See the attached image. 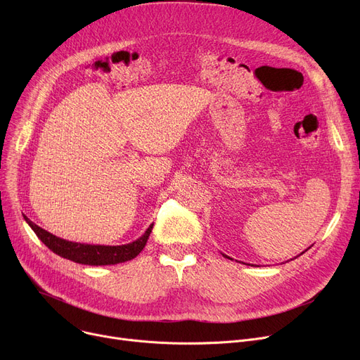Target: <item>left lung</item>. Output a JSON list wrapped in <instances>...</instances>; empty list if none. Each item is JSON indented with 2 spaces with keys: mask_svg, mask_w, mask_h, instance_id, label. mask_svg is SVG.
Masks as SVG:
<instances>
[{
  "mask_svg": "<svg viewBox=\"0 0 360 360\" xmlns=\"http://www.w3.org/2000/svg\"><path fill=\"white\" fill-rule=\"evenodd\" d=\"M304 252H305V251H304ZM304 252H302V254H304ZM223 255H224V254H223ZM224 257H226V258H229L228 255H224ZM229 259H232V258H229Z\"/></svg>",
  "mask_w": 360,
  "mask_h": 360,
  "instance_id": "left-lung-1",
  "label": "left lung"
}]
</instances>
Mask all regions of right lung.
<instances>
[{"label":"right lung","instance_id":"add662e5","mask_svg":"<svg viewBox=\"0 0 360 360\" xmlns=\"http://www.w3.org/2000/svg\"><path fill=\"white\" fill-rule=\"evenodd\" d=\"M26 221L29 223L36 236L39 238L52 252L70 261L84 264V266H113V264H120L136 258L146 247L151 229H153V223H151L148 226V229L137 240L125 245L109 247V245H90L65 240L39 228V226L30 221L27 217Z\"/></svg>","mask_w":360,"mask_h":360}]
</instances>
